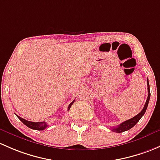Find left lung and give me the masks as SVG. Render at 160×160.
Returning <instances> with one entry per match:
<instances>
[{"instance_id":"1","label":"left lung","mask_w":160,"mask_h":160,"mask_svg":"<svg viewBox=\"0 0 160 160\" xmlns=\"http://www.w3.org/2000/svg\"><path fill=\"white\" fill-rule=\"evenodd\" d=\"M147 87H148V97H147V100L146 101L145 105H144V107L142 108V111H141L139 113H138L137 116H135L134 117L132 118L129 119L128 120H126L124 122H122V123L120 124L119 126L117 127H113L112 128L111 130L113 131V132H125V131L129 130V129H131L132 127H133L136 124L139 122V120H140L141 117L145 114L146 110H147V107H148V104H149V98H150V90H149V80L147 79Z\"/></svg>"}]
</instances>
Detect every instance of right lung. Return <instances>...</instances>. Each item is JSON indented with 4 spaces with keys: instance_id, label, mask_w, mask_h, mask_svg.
I'll return each instance as SVG.
<instances>
[{
    "instance_id": "add662e5",
    "label": "right lung",
    "mask_w": 160,
    "mask_h": 160,
    "mask_svg": "<svg viewBox=\"0 0 160 160\" xmlns=\"http://www.w3.org/2000/svg\"><path fill=\"white\" fill-rule=\"evenodd\" d=\"M73 102H74V100H73V101L68 106L67 110H70V107H71L72 104H73ZM16 116L18 117V119H19V120H21L23 124H24V125H26L27 127H29V128H31L32 129H36V130H43V129H46L47 127H48V123H47L46 122H31V121H28V120H24V119L21 118V117H20L18 115Z\"/></svg>"
}]
</instances>
